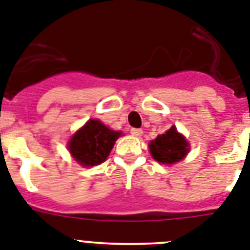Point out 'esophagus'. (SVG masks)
I'll list each match as a JSON object with an SVG mask.
<instances>
[{"label":"esophagus","mask_w":250,"mask_h":250,"mask_svg":"<svg viewBox=\"0 0 250 250\" xmlns=\"http://www.w3.org/2000/svg\"><path fill=\"white\" fill-rule=\"evenodd\" d=\"M130 134L134 137H141L142 134H143V130L139 129V128H132V129H130Z\"/></svg>","instance_id":"1"}]
</instances>
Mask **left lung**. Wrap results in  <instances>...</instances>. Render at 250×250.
Wrapping results in <instances>:
<instances>
[{
    "label": "left lung",
    "instance_id": "8db88e82",
    "mask_svg": "<svg viewBox=\"0 0 250 250\" xmlns=\"http://www.w3.org/2000/svg\"><path fill=\"white\" fill-rule=\"evenodd\" d=\"M149 152L153 159L163 164H173L182 161L189 152V143L174 125L166 133L150 141Z\"/></svg>",
    "mask_w": 250,
    "mask_h": 250
}]
</instances>
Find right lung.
<instances>
[{
    "label": "right lung",
    "instance_id": "1",
    "mask_svg": "<svg viewBox=\"0 0 250 250\" xmlns=\"http://www.w3.org/2000/svg\"><path fill=\"white\" fill-rule=\"evenodd\" d=\"M122 132L112 130L100 120H89L68 142V150L82 167L103 163Z\"/></svg>",
    "mask_w": 250,
    "mask_h": 250
}]
</instances>
